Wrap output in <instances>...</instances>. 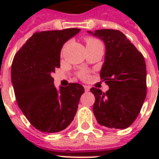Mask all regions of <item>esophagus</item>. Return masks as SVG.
Masks as SVG:
<instances>
[{
    "label": "esophagus",
    "instance_id": "1",
    "mask_svg": "<svg viewBox=\"0 0 159 159\" xmlns=\"http://www.w3.org/2000/svg\"><path fill=\"white\" fill-rule=\"evenodd\" d=\"M83 87H84V89H85V91H86V92H89V91L90 90L89 86H88V85H84Z\"/></svg>",
    "mask_w": 159,
    "mask_h": 159
}]
</instances>
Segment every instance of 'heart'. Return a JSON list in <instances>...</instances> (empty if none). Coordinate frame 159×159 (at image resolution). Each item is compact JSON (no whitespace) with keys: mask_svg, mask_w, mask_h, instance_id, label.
<instances>
[{"mask_svg":"<svg viewBox=\"0 0 159 159\" xmlns=\"http://www.w3.org/2000/svg\"><path fill=\"white\" fill-rule=\"evenodd\" d=\"M96 43H100L98 40L94 39V38H88L87 39V45L89 44H96ZM78 76H79L80 78L82 79H87L89 77V73L87 72L86 70H82L78 73Z\"/></svg>","mask_w":159,"mask_h":159,"instance_id":"heart-1","label":"heart"}]
</instances>
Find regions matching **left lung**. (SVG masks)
Here are the masks:
<instances>
[{"mask_svg": "<svg viewBox=\"0 0 159 159\" xmlns=\"http://www.w3.org/2000/svg\"><path fill=\"white\" fill-rule=\"evenodd\" d=\"M106 45L100 77L109 86L106 93L96 88L93 111L97 122L110 129H124L140 113L147 95V67L143 55L117 30L88 31Z\"/></svg>", "mask_w": 159, "mask_h": 159, "instance_id": "obj_1", "label": "left lung"}]
</instances>
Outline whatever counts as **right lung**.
Segmentation results:
<instances>
[{
    "label": "right lung",
    "mask_w": 159,
    "mask_h": 159,
    "mask_svg": "<svg viewBox=\"0 0 159 159\" xmlns=\"http://www.w3.org/2000/svg\"><path fill=\"white\" fill-rule=\"evenodd\" d=\"M81 30H49L33 34L14 56L11 77L16 100L36 129L57 133L69 126L76 113L83 85L70 83L57 90L52 73L60 66L63 45Z\"/></svg>",
    "instance_id": "obj_1"
}]
</instances>
